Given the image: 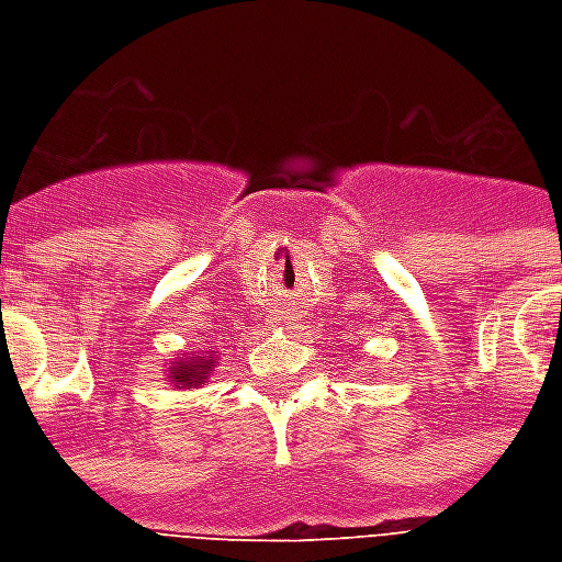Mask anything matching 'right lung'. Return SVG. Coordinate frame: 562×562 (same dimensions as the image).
<instances>
[{"label":"right lung","instance_id":"obj_1","mask_svg":"<svg viewBox=\"0 0 562 562\" xmlns=\"http://www.w3.org/2000/svg\"><path fill=\"white\" fill-rule=\"evenodd\" d=\"M210 367H213V361H207V358H186V361H180V364L173 367L171 382L192 389L198 382H204V376L210 373Z\"/></svg>","mask_w":562,"mask_h":562}]
</instances>
